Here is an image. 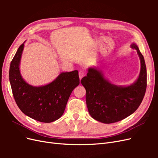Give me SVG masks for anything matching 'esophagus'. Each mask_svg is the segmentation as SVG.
Here are the masks:
<instances>
[{
	"mask_svg": "<svg viewBox=\"0 0 158 158\" xmlns=\"http://www.w3.org/2000/svg\"><path fill=\"white\" fill-rule=\"evenodd\" d=\"M84 75H85V73H84V71H82V70L79 71V78H80V80L82 79L84 77Z\"/></svg>",
	"mask_w": 158,
	"mask_h": 158,
	"instance_id": "1",
	"label": "esophagus"
}]
</instances>
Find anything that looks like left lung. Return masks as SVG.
<instances>
[{
  "label": "left lung",
  "mask_w": 158,
  "mask_h": 158,
  "mask_svg": "<svg viewBox=\"0 0 158 158\" xmlns=\"http://www.w3.org/2000/svg\"><path fill=\"white\" fill-rule=\"evenodd\" d=\"M131 47L137 51L141 64L139 76L131 85H114L94 68H89L87 76L81 80L86 92L88 112L95 120L106 124L120 121L135 112L142 102L147 86L146 66L138 46L132 44Z\"/></svg>",
  "instance_id": "1"
}]
</instances>
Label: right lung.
I'll list each match as a JSON object with an SVG mask.
<instances>
[{"instance_id":"right-lung-1","label":"right lung","mask_w":158,"mask_h":158,"mask_svg":"<svg viewBox=\"0 0 158 158\" xmlns=\"http://www.w3.org/2000/svg\"><path fill=\"white\" fill-rule=\"evenodd\" d=\"M24 43L11 61L9 80L14 98L18 107L26 115L42 123H51L59 119L73 89L80 84L78 71L62 73L52 82L33 86L22 77L20 63Z\"/></svg>"}]
</instances>
